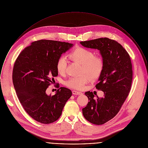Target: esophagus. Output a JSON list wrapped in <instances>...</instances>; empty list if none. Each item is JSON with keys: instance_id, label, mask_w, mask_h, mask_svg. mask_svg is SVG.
<instances>
[{"instance_id": "34e87169", "label": "esophagus", "mask_w": 148, "mask_h": 148, "mask_svg": "<svg viewBox=\"0 0 148 148\" xmlns=\"http://www.w3.org/2000/svg\"><path fill=\"white\" fill-rule=\"evenodd\" d=\"M72 92L74 95H81V94H82V93L81 92L78 91H76V90H73Z\"/></svg>"}]
</instances>
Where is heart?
I'll list each match as a JSON object with an SVG mask.
<instances>
[{"label":"heart","instance_id":"1","mask_svg":"<svg viewBox=\"0 0 148 148\" xmlns=\"http://www.w3.org/2000/svg\"><path fill=\"white\" fill-rule=\"evenodd\" d=\"M71 60L82 65L81 73L83 74L79 77H71L65 82V85L74 89H82L89 79L95 80L98 78L104 68V61L101 56H94V53L82 47H78L71 51L68 55ZM67 61L64 57H61L57 62V70L59 74L65 73Z\"/></svg>","mask_w":148,"mask_h":148}]
</instances>
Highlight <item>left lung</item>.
I'll return each mask as SVG.
<instances>
[{
    "mask_svg": "<svg viewBox=\"0 0 148 148\" xmlns=\"http://www.w3.org/2000/svg\"><path fill=\"white\" fill-rule=\"evenodd\" d=\"M84 47L99 50L104 68L96 89L104 95L97 99L92 92L87 91L89 102L82 109L85 119L95 125H102L114 118L119 112L131 89L133 70L127 52L117 41L101 38L81 42Z\"/></svg>",
    "mask_w": 148,
    "mask_h": 148,
    "instance_id": "obj_1",
    "label": "left lung"
}]
</instances>
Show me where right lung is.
<instances>
[{
    "label": "right lung",
    "mask_w": 148,
    "mask_h": 148,
    "mask_svg": "<svg viewBox=\"0 0 148 148\" xmlns=\"http://www.w3.org/2000/svg\"><path fill=\"white\" fill-rule=\"evenodd\" d=\"M73 46L67 42L42 39L31 43L19 55L12 71L17 97L27 114L44 124L56 121L71 97L70 89L61 87L54 95L46 89L58 74V59Z\"/></svg>",
    "instance_id": "obj_1"
}]
</instances>
